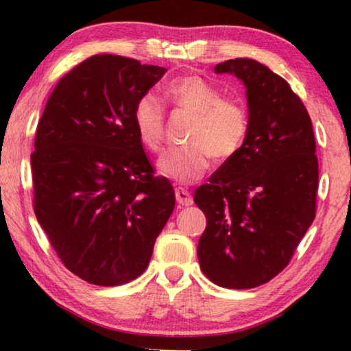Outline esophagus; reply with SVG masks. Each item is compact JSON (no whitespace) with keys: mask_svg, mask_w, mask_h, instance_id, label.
I'll return each instance as SVG.
<instances>
[{"mask_svg":"<svg viewBox=\"0 0 351 351\" xmlns=\"http://www.w3.org/2000/svg\"><path fill=\"white\" fill-rule=\"evenodd\" d=\"M176 199L179 206H190L193 204V198L185 189H176Z\"/></svg>","mask_w":351,"mask_h":351,"instance_id":"esophagus-1","label":"esophagus"}]
</instances>
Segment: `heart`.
Listing matches in <instances>:
<instances>
[{
  "instance_id": "heart-1",
  "label": "heart",
  "mask_w": 351,
  "mask_h": 351,
  "mask_svg": "<svg viewBox=\"0 0 351 351\" xmlns=\"http://www.w3.org/2000/svg\"><path fill=\"white\" fill-rule=\"evenodd\" d=\"M165 94L177 110L193 114V119L186 132L189 145L167 150L158 161L162 176L179 184H191L206 174L213 156L227 161L241 150L249 132V114L241 100L222 97L217 86L198 75L172 80ZM132 121L143 145L152 152L160 150L165 141L166 110L155 94L138 97Z\"/></svg>"
}]
</instances>
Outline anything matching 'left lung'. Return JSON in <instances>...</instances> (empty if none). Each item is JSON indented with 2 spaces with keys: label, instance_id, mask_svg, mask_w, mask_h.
Here are the masks:
<instances>
[{
  "label": "left lung",
  "instance_id": "left-lung-1",
  "mask_svg": "<svg viewBox=\"0 0 351 351\" xmlns=\"http://www.w3.org/2000/svg\"><path fill=\"white\" fill-rule=\"evenodd\" d=\"M214 71L246 86L249 132L241 150L195 191L208 219L198 261L217 286L251 289L285 270L315 220V134L299 95L261 62L225 60Z\"/></svg>",
  "mask_w": 351,
  "mask_h": 351
}]
</instances>
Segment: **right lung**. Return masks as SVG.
<instances>
[{
  "label": "right lung",
  "instance_id": "add662e5",
  "mask_svg": "<svg viewBox=\"0 0 351 351\" xmlns=\"http://www.w3.org/2000/svg\"><path fill=\"white\" fill-rule=\"evenodd\" d=\"M166 69L99 54L62 76L36 128L33 209L71 273L97 286L141 276L176 195L137 136L134 105Z\"/></svg>",
  "mask_w": 351,
  "mask_h": 351
}]
</instances>
